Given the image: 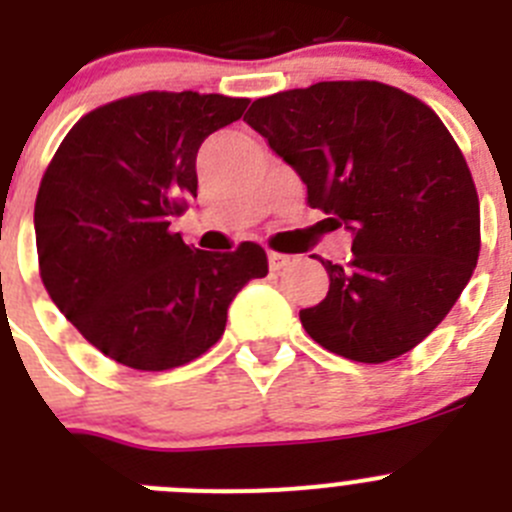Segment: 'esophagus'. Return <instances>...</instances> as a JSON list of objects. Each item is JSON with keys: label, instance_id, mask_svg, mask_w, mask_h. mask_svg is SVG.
<instances>
[{"label": "esophagus", "instance_id": "esophagus-1", "mask_svg": "<svg viewBox=\"0 0 512 512\" xmlns=\"http://www.w3.org/2000/svg\"><path fill=\"white\" fill-rule=\"evenodd\" d=\"M289 256H284V253H277V251H269V269L271 271H279V269H284V266L289 264Z\"/></svg>", "mask_w": 512, "mask_h": 512}]
</instances>
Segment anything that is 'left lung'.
Returning <instances> with one entry per match:
<instances>
[{"instance_id": "left-lung-1", "label": "left lung", "mask_w": 512, "mask_h": 512, "mask_svg": "<svg viewBox=\"0 0 512 512\" xmlns=\"http://www.w3.org/2000/svg\"><path fill=\"white\" fill-rule=\"evenodd\" d=\"M243 120L307 184V205L354 233L323 261V302L302 328L330 354L384 364L441 323L479 259V197L441 117L379 81H318L261 97Z\"/></svg>"}]
</instances>
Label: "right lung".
Instances as JSON below:
<instances>
[{
  "instance_id": "1",
  "label": "right lung",
  "mask_w": 512,
  "mask_h": 512,
  "mask_svg": "<svg viewBox=\"0 0 512 512\" xmlns=\"http://www.w3.org/2000/svg\"><path fill=\"white\" fill-rule=\"evenodd\" d=\"M248 99L143 92L87 112L58 146L35 200L40 279L104 356L138 372L176 369L220 341L228 305L269 274L266 251L189 248L171 217L197 197L202 140Z\"/></svg>"
}]
</instances>
